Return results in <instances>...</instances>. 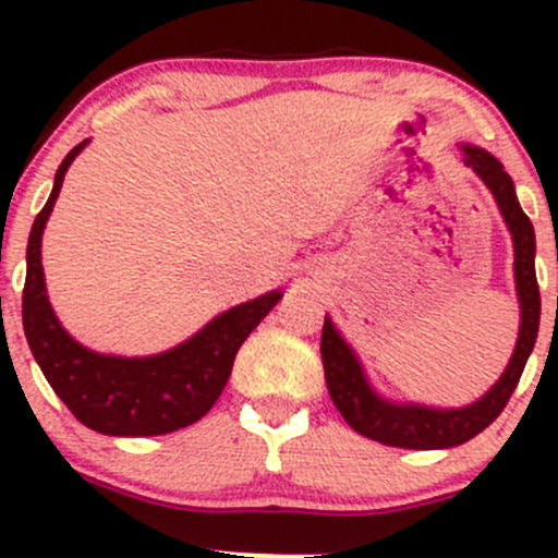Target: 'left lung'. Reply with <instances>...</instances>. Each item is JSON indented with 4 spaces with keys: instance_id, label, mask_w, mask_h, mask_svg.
<instances>
[{
    "instance_id": "8db88e82",
    "label": "left lung",
    "mask_w": 558,
    "mask_h": 558,
    "mask_svg": "<svg viewBox=\"0 0 558 558\" xmlns=\"http://www.w3.org/2000/svg\"><path fill=\"white\" fill-rule=\"evenodd\" d=\"M461 150H464V165L492 191L499 213H502L505 223L513 234L515 291H519L521 305L519 340H515L513 356H510L508 367L497 384L488 388L477 402L466 404V408L446 410L429 408V404L388 402L380 397L369 386L353 348L342 340V335L326 315L324 331H320V359H324L326 388H329L331 402L337 404V410L353 432L375 442H384V446L410 448V451H440V448L461 446V442L481 435L513 397L534 340H537L539 289L537 275H534V247L537 245H534L532 221L521 210L515 185L510 174L505 172V167L475 145H461Z\"/></svg>"
}]
</instances>
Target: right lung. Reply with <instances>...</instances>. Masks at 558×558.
I'll return each mask as SVG.
<instances>
[{
  "label": "right lung",
  "instance_id": "right-lung-1",
  "mask_svg": "<svg viewBox=\"0 0 558 558\" xmlns=\"http://www.w3.org/2000/svg\"><path fill=\"white\" fill-rule=\"evenodd\" d=\"M86 143L75 145L61 161L53 191L32 223L24 283L26 342L45 380L83 426L112 437L170 435L199 421L216 404L240 345L283 294L269 291L216 315L194 337L156 356H107L81 345L50 307L39 247L64 174Z\"/></svg>",
  "mask_w": 558,
  "mask_h": 558
}]
</instances>
